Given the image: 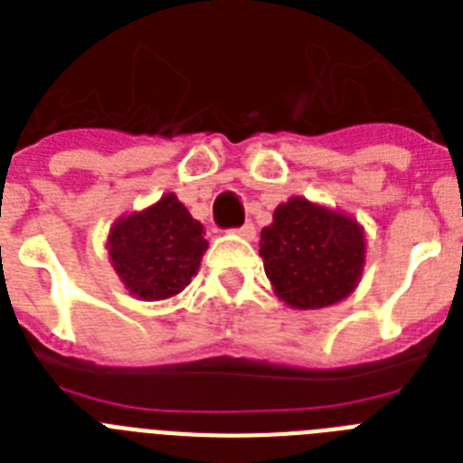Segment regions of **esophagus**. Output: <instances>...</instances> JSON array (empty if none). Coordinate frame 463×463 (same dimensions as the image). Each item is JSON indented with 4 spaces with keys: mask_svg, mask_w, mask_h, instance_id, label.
Instances as JSON below:
<instances>
[{
    "mask_svg": "<svg viewBox=\"0 0 463 463\" xmlns=\"http://www.w3.org/2000/svg\"><path fill=\"white\" fill-rule=\"evenodd\" d=\"M240 235V238H245V240H254V235H257V231H254V225L252 223H245V225H240L238 231H235Z\"/></svg>",
    "mask_w": 463,
    "mask_h": 463,
    "instance_id": "1",
    "label": "esophagus"
}]
</instances>
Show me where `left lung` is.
<instances>
[{"label": "left lung", "instance_id": "obj_1", "mask_svg": "<svg viewBox=\"0 0 463 463\" xmlns=\"http://www.w3.org/2000/svg\"><path fill=\"white\" fill-rule=\"evenodd\" d=\"M365 228L338 209L290 196L261 231L260 254L276 298L293 309H322L358 288Z\"/></svg>", "mask_w": 463, "mask_h": 463}]
</instances>
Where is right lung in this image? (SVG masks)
I'll use <instances>...</instances> for the list:
<instances>
[{
    "label": "right lung",
    "instance_id": "obj_1",
    "mask_svg": "<svg viewBox=\"0 0 463 463\" xmlns=\"http://www.w3.org/2000/svg\"><path fill=\"white\" fill-rule=\"evenodd\" d=\"M177 194L167 192L141 211L119 216L108 232V257L129 296L156 303L189 286L209 242Z\"/></svg>",
    "mask_w": 463,
    "mask_h": 463
}]
</instances>
